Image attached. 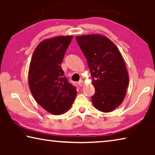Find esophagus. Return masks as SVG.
<instances>
[{"mask_svg": "<svg viewBox=\"0 0 155 155\" xmlns=\"http://www.w3.org/2000/svg\"><path fill=\"white\" fill-rule=\"evenodd\" d=\"M78 85L80 86V87H83V86L84 85V81H83V80H81V81H78Z\"/></svg>", "mask_w": 155, "mask_h": 155, "instance_id": "1", "label": "esophagus"}]
</instances>
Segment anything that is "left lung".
<instances>
[{"mask_svg": "<svg viewBox=\"0 0 155 155\" xmlns=\"http://www.w3.org/2000/svg\"><path fill=\"white\" fill-rule=\"evenodd\" d=\"M87 61L95 94L94 106L100 111L111 112L121 104L129 78L117 47L107 37L91 34L76 37Z\"/></svg>", "mask_w": 155, "mask_h": 155, "instance_id": "obj_1", "label": "left lung"}]
</instances>
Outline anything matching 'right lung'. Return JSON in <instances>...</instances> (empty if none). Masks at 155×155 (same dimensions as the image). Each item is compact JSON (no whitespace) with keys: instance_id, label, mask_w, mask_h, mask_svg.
Segmentation results:
<instances>
[{"instance_id":"right-lung-1","label":"right lung","mask_w":155,"mask_h":155,"mask_svg":"<svg viewBox=\"0 0 155 155\" xmlns=\"http://www.w3.org/2000/svg\"><path fill=\"white\" fill-rule=\"evenodd\" d=\"M72 38L56 36L41 41L33 52L28 69V85L34 99L53 115L67 112L77 94L61 67Z\"/></svg>"}]
</instances>
